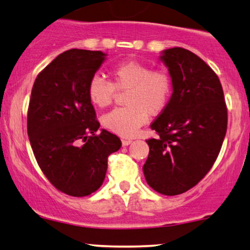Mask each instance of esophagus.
I'll use <instances>...</instances> for the list:
<instances>
[{"label": "esophagus", "mask_w": 250, "mask_h": 250, "mask_svg": "<svg viewBox=\"0 0 250 250\" xmlns=\"http://www.w3.org/2000/svg\"><path fill=\"white\" fill-rule=\"evenodd\" d=\"M131 143H132V140L131 139H123L122 140V145L124 146L131 145Z\"/></svg>", "instance_id": "34e87169"}]
</instances>
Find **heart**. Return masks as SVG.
<instances>
[{
	"label": "heart",
	"mask_w": 250,
	"mask_h": 250,
	"mask_svg": "<svg viewBox=\"0 0 250 250\" xmlns=\"http://www.w3.org/2000/svg\"><path fill=\"white\" fill-rule=\"evenodd\" d=\"M111 83L100 76L91 78L87 95L98 108L109 107L116 91H127L126 107L118 108L102 117V125L121 136L135 135L149 116L156 117L165 111L173 94V80L163 68L151 69L149 64L136 60L119 62L110 69Z\"/></svg>",
	"instance_id": "1"
}]
</instances>
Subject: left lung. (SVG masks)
<instances>
[{"label":"left lung","mask_w":250,"mask_h":250,"mask_svg":"<svg viewBox=\"0 0 250 250\" xmlns=\"http://www.w3.org/2000/svg\"><path fill=\"white\" fill-rule=\"evenodd\" d=\"M173 80V94L165 111L152 123L156 139L143 165L146 183L157 192L176 196L197 186L221 151L228 127L223 88L203 59L182 47L160 57Z\"/></svg>","instance_id":"left-lung-1"}]
</instances>
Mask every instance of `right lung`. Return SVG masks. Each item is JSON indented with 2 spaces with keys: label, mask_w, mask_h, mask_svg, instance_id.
I'll return each mask as SVG.
<instances>
[{
  "label": "right lung",
  "mask_w": 250,
  "mask_h": 250,
  "mask_svg": "<svg viewBox=\"0 0 250 250\" xmlns=\"http://www.w3.org/2000/svg\"><path fill=\"white\" fill-rule=\"evenodd\" d=\"M101 51H64L37 75L27 112L34 156L61 192L85 197L102 186L108 157L122 142L102 129L87 85L104 60Z\"/></svg>",
  "instance_id": "add662e5"
}]
</instances>
